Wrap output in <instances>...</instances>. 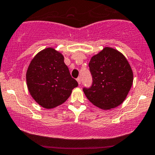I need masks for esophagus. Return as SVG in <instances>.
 I'll return each instance as SVG.
<instances>
[{
	"label": "esophagus",
	"instance_id": "34e87169",
	"mask_svg": "<svg viewBox=\"0 0 155 155\" xmlns=\"http://www.w3.org/2000/svg\"><path fill=\"white\" fill-rule=\"evenodd\" d=\"M76 80H77L78 84H81V79H80V77L77 78V79H76Z\"/></svg>",
	"mask_w": 155,
	"mask_h": 155
}]
</instances>
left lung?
Instances as JSON below:
<instances>
[{
    "mask_svg": "<svg viewBox=\"0 0 155 155\" xmlns=\"http://www.w3.org/2000/svg\"><path fill=\"white\" fill-rule=\"evenodd\" d=\"M89 68L92 85L89 88H83L88 100L103 110L121 105L133 83L132 70L123 54L106 47L91 57Z\"/></svg>",
    "mask_w": 155,
    "mask_h": 155,
    "instance_id": "obj_1",
    "label": "left lung"
}]
</instances>
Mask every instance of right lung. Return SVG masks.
<instances>
[{
	"label": "right lung",
	"mask_w": 155,
	"mask_h": 155,
	"mask_svg": "<svg viewBox=\"0 0 155 155\" xmlns=\"http://www.w3.org/2000/svg\"><path fill=\"white\" fill-rule=\"evenodd\" d=\"M26 79L32 98L47 109L64 103L78 86L64 64L63 55L52 48L44 49L32 58Z\"/></svg>",
	"instance_id": "obj_1"
}]
</instances>
